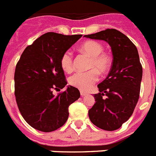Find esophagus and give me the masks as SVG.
<instances>
[{"label":"esophagus","instance_id":"esophagus-1","mask_svg":"<svg viewBox=\"0 0 156 156\" xmlns=\"http://www.w3.org/2000/svg\"><path fill=\"white\" fill-rule=\"evenodd\" d=\"M88 94V93H86V92H84V91H80V95L82 96V97H84V96H86Z\"/></svg>","mask_w":156,"mask_h":156}]
</instances>
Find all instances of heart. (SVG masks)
Here are the masks:
<instances>
[{"mask_svg": "<svg viewBox=\"0 0 156 156\" xmlns=\"http://www.w3.org/2000/svg\"><path fill=\"white\" fill-rule=\"evenodd\" d=\"M82 52L88 55L91 59L88 68L91 70L85 72H76L69 78L68 82L73 87L81 91H88L98 80V72L104 74L109 71L111 64V58L109 55L103 51L104 47L97 41L88 40L80 47ZM60 66L67 73H71L74 69L73 54L69 50L66 51L60 57Z\"/></svg>", "mask_w": 156, "mask_h": 156, "instance_id": "1", "label": "heart"}]
</instances>
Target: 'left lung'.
<instances>
[{
  "mask_svg": "<svg viewBox=\"0 0 156 156\" xmlns=\"http://www.w3.org/2000/svg\"><path fill=\"white\" fill-rule=\"evenodd\" d=\"M84 36L105 40L111 47V68L98 85L100 93L94 94L96 102L88 110V116L96 126L115 130L130 118L139 101L143 68L138 50L128 37L115 29Z\"/></svg>",
  "mask_w": 156,
  "mask_h": 156,
  "instance_id": "obj_1",
  "label": "left lung"
}]
</instances>
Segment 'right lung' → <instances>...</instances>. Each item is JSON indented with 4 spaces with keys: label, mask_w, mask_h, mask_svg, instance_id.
Segmentation results:
<instances>
[{
    "label": "right lung",
    "mask_w": 156,
    "mask_h": 156,
    "mask_svg": "<svg viewBox=\"0 0 156 156\" xmlns=\"http://www.w3.org/2000/svg\"><path fill=\"white\" fill-rule=\"evenodd\" d=\"M81 34L63 35L48 32L26 47L14 73V94L20 113L29 125L43 132H51L64 125L68 107L78 100V88L68 86L60 66V57Z\"/></svg>",
    "instance_id": "right-lung-1"
}]
</instances>
